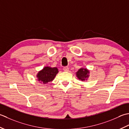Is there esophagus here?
I'll list each match as a JSON object with an SVG mask.
<instances>
[{"label": "esophagus", "mask_w": 129, "mask_h": 129, "mask_svg": "<svg viewBox=\"0 0 129 129\" xmlns=\"http://www.w3.org/2000/svg\"><path fill=\"white\" fill-rule=\"evenodd\" d=\"M63 70H64V71H65V72H68V71H69V68H68V66L64 67H63Z\"/></svg>", "instance_id": "obj_1"}]
</instances>
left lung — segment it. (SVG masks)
<instances>
[{"label":"left lung","mask_w":129,"mask_h":129,"mask_svg":"<svg viewBox=\"0 0 129 129\" xmlns=\"http://www.w3.org/2000/svg\"><path fill=\"white\" fill-rule=\"evenodd\" d=\"M89 71L86 68H81L77 72V77L81 81H85L88 77Z\"/></svg>","instance_id":"8db88e82"}]
</instances>
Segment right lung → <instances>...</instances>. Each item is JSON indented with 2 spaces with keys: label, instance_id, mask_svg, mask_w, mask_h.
I'll return each mask as SVG.
<instances>
[{
  "label": "right lung",
  "instance_id": "add662e5",
  "mask_svg": "<svg viewBox=\"0 0 129 129\" xmlns=\"http://www.w3.org/2000/svg\"><path fill=\"white\" fill-rule=\"evenodd\" d=\"M58 72V71L56 67L52 68L45 67L38 73V80L39 81H40L41 83L44 84L48 83L53 81Z\"/></svg>",
  "mask_w": 129,
  "mask_h": 129
}]
</instances>
